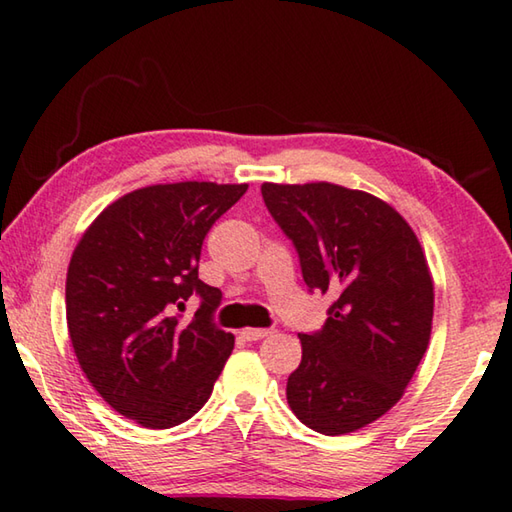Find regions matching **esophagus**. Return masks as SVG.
<instances>
[{
	"label": "esophagus",
	"mask_w": 512,
	"mask_h": 512,
	"mask_svg": "<svg viewBox=\"0 0 512 512\" xmlns=\"http://www.w3.org/2000/svg\"><path fill=\"white\" fill-rule=\"evenodd\" d=\"M268 334H273V329H262V327H248L241 332L246 341H259V339H266Z\"/></svg>",
	"instance_id": "obj_1"
}]
</instances>
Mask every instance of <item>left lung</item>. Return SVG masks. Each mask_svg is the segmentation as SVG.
<instances>
[{
  "label": "left lung",
  "instance_id": "obj_1",
  "mask_svg": "<svg viewBox=\"0 0 512 512\" xmlns=\"http://www.w3.org/2000/svg\"><path fill=\"white\" fill-rule=\"evenodd\" d=\"M262 196L309 291L332 296L325 325L298 334L291 411L325 436L357 431L400 402L427 352L433 282L420 241L400 212L359 189L264 183Z\"/></svg>",
  "mask_w": 512,
  "mask_h": 512
}]
</instances>
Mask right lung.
I'll use <instances>...</instances> for the list:
<instances>
[{
	"mask_svg": "<svg viewBox=\"0 0 512 512\" xmlns=\"http://www.w3.org/2000/svg\"><path fill=\"white\" fill-rule=\"evenodd\" d=\"M248 185L173 183L110 203L74 248L65 309L76 359L128 420L169 429L210 400L235 336L212 323L221 291L198 280L203 239ZM192 295L202 307L185 326Z\"/></svg>",
	"mask_w": 512,
	"mask_h": 512,
	"instance_id": "add662e5",
	"label": "right lung"
}]
</instances>
